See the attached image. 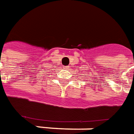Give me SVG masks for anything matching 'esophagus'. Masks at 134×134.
Here are the masks:
<instances>
[{
	"instance_id": "1",
	"label": "esophagus",
	"mask_w": 134,
	"mask_h": 134,
	"mask_svg": "<svg viewBox=\"0 0 134 134\" xmlns=\"http://www.w3.org/2000/svg\"><path fill=\"white\" fill-rule=\"evenodd\" d=\"M64 70H69V67H67V66H64Z\"/></svg>"
}]
</instances>
